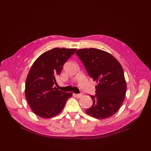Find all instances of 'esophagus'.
<instances>
[{
	"label": "esophagus",
	"mask_w": 151,
	"mask_h": 151,
	"mask_svg": "<svg viewBox=\"0 0 151 151\" xmlns=\"http://www.w3.org/2000/svg\"><path fill=\"white\" fill-rule=\"evenodd\" d=\"M74 95L77 98H79L82 96H83V94H74Z\"/></svg>",
	"instance_id": "esophagus-1"
}]
</instances>
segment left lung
<instances>
[{"instance_id":"1","label":"left lung","mask_w":151,"mask_h":151,"mask_svg":"<svg viewBox=\"0 0 151 151\" xmlns=\"http://www.w3.org/2000/svg\"><path fill=\"white\" fill-rule=\"evenodd\" d=\"M89 76L97 85L95 96L90 95L93 105L86 109L88 115L98 119H105L119 110L124 101L127 83L123 68L112 55L96 48L77 50Z\"/></svg>"}]
</instances>
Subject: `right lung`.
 Wrapping results in <instances>:
<instances>
[{
  "mask_svg": "<svg viewBox=\"0 0 151 151\" xmlns=\"http://www.w3.org/2000/svg\"><path fill=\"white\" fill-rule=\"evenodd\" d=\"M76 48H55L45 52L34 62L25 83V96L32 111L43 118L57 115L72 93L53 88L63 65Z\"/></svg>",
  "mask_w": 151,
  "mask_h": 151,
  "instance_id": "obj_1",
  "label": "right lung"
}]
</instances>
